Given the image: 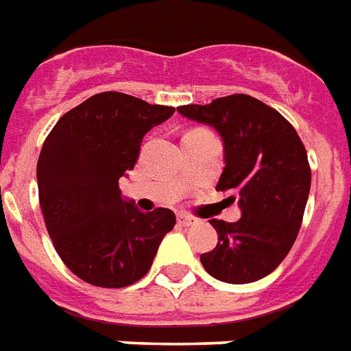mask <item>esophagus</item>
I'll list each match as a JSON object with an SVG mask.
<instances>
[{
	"mask_svg": "<svg viewBox=\"0 0 351 351\" xmlns=\"http://www.w3.org/2000/svg\"><path fill=\"white\" fill-rule=\"evenodd\" d=\"M178 223H180L182 227H191V225H195L197 219H195V217H191V215H188V214H180V215H178Z\"/></svg>",
	"mask_w": 351,
	"mask_h": 351,
	"instance_id": "1",
	"label": "esophagus"
}]
</instances>
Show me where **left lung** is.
Masks as SVG:
<instances>
[{
    "mask_svg": "<svg viewBox=\"0 0 351 351\" xmlns=\"http://www.w3.org/2000/svg\"><path fill=\"white\" fill-rule=\"evenodd\" d=\"M178 113L219 132L225 169L217 189L240 197L238 221H210L217 245L202 253V266L223 282L258 281L285 261L300 232L311 189L307 150L279 111L249 95L180 106Z\"/></svg>",
    "mask_w": 351,
    "mask_h": 351,
    "instance_id": "8db88e82",
    "label": "left lung"
}]
</instances>
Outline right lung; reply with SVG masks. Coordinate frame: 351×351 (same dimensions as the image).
<instances>
[{"label": "right lung", "instance_id": "1", "mask_svg": "<svg viewBox=\"0 0 351 351\" xmlns=\"http://www.w3.org/2000/svg\"><path fill=\"white\" fill-rule=\"evenodd\" d=\"M173 113L175 108L108 90L66 111L46 137L37 163L40 210L57 255L82 281L134 285L175 227L171 210L143 214L119 189L143 136Z\"/></svg>", "mask_w": 351, "mask_h": 351}]
</instances>
